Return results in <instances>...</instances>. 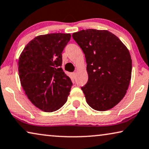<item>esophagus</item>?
I'll use <instances>...</instances> for the list:
<instances>
[{"instance_id": "esophagus-1", "label": "esophagus", "mask_w": 149, "mask_h": 149, "mask_svg": "<svg viewBox=\"0 0 149 149\" xmlns=\"http://www.w3.org/2000/svg\"><path fill=\"white\" fill-rule=\"evenodd\" d=\"M76 74H77V73L76 72H72V78H75V77H76Z\"/></svg>"}]
</instances>
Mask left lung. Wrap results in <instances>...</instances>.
I'll return each mask as SVG.
<instances>
[{
    "instance_id": "8db88e82",
    "label": "left lung",
    "mask_w": 149,
    "mask_h": 149,
    "mask_svg": "<svg viewBox=\"0 0 149 149\" xmlns=\"http://www.w3.org/2000/svg\"><path fill=\"white\" fill-rule=\"evenodd\" d=\"M85 55L88 81L81 89L87 103L97 111H107L124 97L132 75L127 47L107 30L87 29L72 34Z\"/></svg>"
}]
</instances>
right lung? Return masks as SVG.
<instances>
[{
	"mask_svg": "<svg viewBox=\"0 0 149 149\" xmlns=\"http://www.w3.org/2000/svg\"><path fill=\"white\" fill-rule=\"evenodd\" d=\"M70 33H49L30 41L19 58V74L25 93L41 110L52 112L68 100L72 83L62 68V52Z\"/></svg>",
	"mask_w": 149,
	"mask_h": 149,
	"instance_id": "add662e5",
	"label": "right lung"
}]
</instances>
